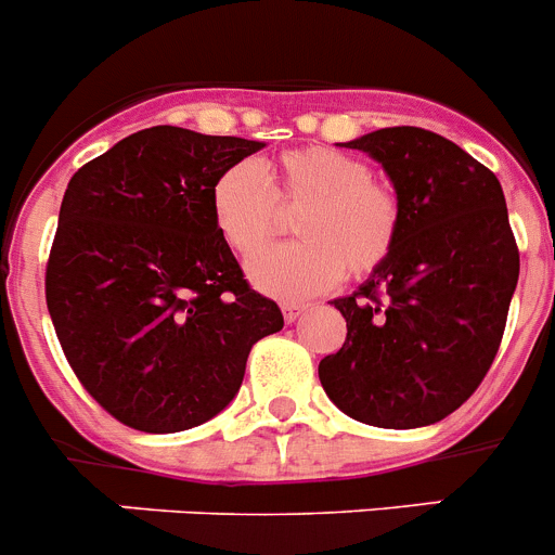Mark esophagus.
<instances>
[{
    "label": "esophagus",
    "instance_id": "1",
    "mask_svg": "<svg viewBox=\"0 0 555 555\" xmlns=\"http://www.w3.org/2000/svg\"><path fill=\"white\" fill-rule=\"evenodd\" d=\"M306 309H309V306H306V304H284V306H282L284 320H287V322H295V320H298L300 314H304Z\"/></svg>",
    "mask_w": 555,
    "mask_h": 555
}]
</instances>
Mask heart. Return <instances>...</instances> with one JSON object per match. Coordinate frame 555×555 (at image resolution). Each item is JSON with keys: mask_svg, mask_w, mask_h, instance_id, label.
<instances>
[{"mask_svg": "<svg viewBox=\"0 0 555 555\" xmlns=\"http://www.w3.org/2000/svg\"><path fill=\"white\" fill-rule=\"evenodd\" d=\"M283 211L300 241L251 257V284L273 298H309L333 287L344 271L365 279L392 255L401 233L396 192L371 179L363 159L327 146L282 154L271 186L255 163L228 165L211 186V217L224 244L249 257L276 235Z\"/></svg>", "mask_w": 555, "mask_h": 555, "instance_id": "1", "label": "heart"}]
</instances>
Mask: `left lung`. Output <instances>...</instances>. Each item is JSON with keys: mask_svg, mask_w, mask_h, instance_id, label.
I'll return each instance as SVG.
<instances>
[{"mask_svg": "<svg viewBox=\"0 0 555 555\" xmlns=\"http://www.w3.org/2000/svg\"><path fill=\"white\" fill-rule=\"evenodd\" d=\"M341 146L382 165L401 233L379 271L331 300L347 338L320 360V382L365 426H431L477 390L502 344L520 271L502 184L431 129L385 127Z\"/></svg>", "mask_w": 555, "mask_h": 555, "instance_id": "1", "label": "left lung"}]
</instances>
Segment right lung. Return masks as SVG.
I'll list each match as a JSON object with an SVG mask.
<instances>
[{
    "label": "right lung",
    "instance_id": "right-lung-1",
    "mask_svg": "<svg viewBox=\"0 0 555 555\" xmlns=\"http://www.w3.org/2000/svg\"><path fill=\"white\" fill-rule=\"evenodd\" d=\"M266 143L149 127L69 179L46 300L69 365L124 426L176 434L211 421L251 344L282 331L211 217V186Z\"/></svg>",
    "mask_w": 555,
    "mask_h": 555
}]
</instances>
